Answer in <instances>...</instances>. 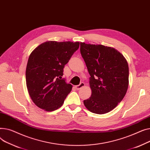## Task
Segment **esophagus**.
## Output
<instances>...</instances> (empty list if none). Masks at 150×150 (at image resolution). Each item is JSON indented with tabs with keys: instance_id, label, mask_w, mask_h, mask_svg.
Listing matches in <instances>:
<instances>
[{
	"instance_id": "obj_1",
	"label": "esophagus",
	"mask_w": 150,
	"mask_h": 150,
	"mask_svg": "<svg viewBox=\"0 0 150 150\" xmlns=\"http://www.w3.org/2000/svg\"><path fill=\"white\" fill-rule=\"evenodd\" d=\"M84 86H85V83H84L83 82H81L79 85L76 86V88L77 90H80L81 88H82Z\"/></svg>"
}]
</instances>
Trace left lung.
Here are the masks:
<instances>
[{"mask_svg": "<svg viewBox=\"0 0 150 150\" xmlns=\"http://www.w3.org/2000/svg\"><path fill=\"white\" fill-rule=\"evenodd\" d=\"M81 53L90 75L91 96L83 100L96 114H105L124 99L128 87L129 68L126 59L114 48L81 42Z\"/></svg>", "mask_w": 150, "mask_h": 150, "instance_id": "1", "label": "left lung"}]
</instances>
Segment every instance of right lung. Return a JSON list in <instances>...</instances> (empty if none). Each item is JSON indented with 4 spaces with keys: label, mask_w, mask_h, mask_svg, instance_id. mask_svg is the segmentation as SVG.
<instances>
[{
    "label": "right lung",
    "mask_w": 150,
    "mask_h": 150,
    "mask_svg": "<svg viewBox=\"0 0 150 150\" xmlns=\"http://www.w3.org/2000/svg\"><path fill=\"white\" fill-rule=\"evenodd\" d=\"M79 42L48 41L31 53L26 68V82L29 94L38 107L54 111L63 105L72 85L63 78L64 68Z\"/></svg>",
    "instance_id": "1"
}]
</instances>
